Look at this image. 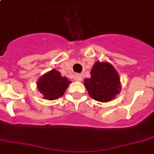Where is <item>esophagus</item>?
<instances>
[{
	"label": "esophagus",
	"instance_id": "34e87169",
	"mask_svg": "<svg viewBox=\"0 0 154 154\" xmlns=\"http://www.w3.org/2000/svg\"><path fill=\"white\" fill-rule=\"evenodd\" d=\"M75 81H77V82H81L82 80V76L81 75H76L75 76Z\"/></svg>",
	"mask_w": 154,
	"mask_h": 154
}]
</instances>
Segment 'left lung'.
I'll return each instance as SVG.
<instances>
[{"instance_id":"left-lung-1","label":"left lung","mask_w":154,"mask_h":154,"mask_svg":"<svg viewBox=\"0 0 154 154\" xmlns=\"http://www.w3.org/2000/svg\"><path fill=\"white\" fill-rule=\"evenodd\" d=\"M86 79L84 86L89 95L100 102H108L115 98L121 90L120 76L113 66L108 62L97 61Z\"/></svg>"}]
</instances>
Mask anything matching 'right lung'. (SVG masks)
Returning <instances> with one entry per match:
<instances>
[{"label":"right lung","instance_id":"obj_1","mask_svg":"<svg viewBox=\"0 0 154 154\" xmlns=\"http://www.w3.org/2000/svg\"><path fill=\"white\" fill-rule=\"evenodd\" d=\"M70 83L68 78L62 77L58 71L53 69L41 76L37 86L43 94V98L53 101L63 96Z\"/></svg>","mask_w":154,"mask_h":154}]
</instances>
